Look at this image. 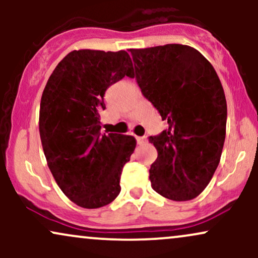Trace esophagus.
Instances as JSON below:
<instances>
[{
	"label": "esophagus",
	"mask_w": 258,
	"mask_h": 258,
	"mask_svg": "<svg viewBox=\"0 0 258 258\" xmlns=\"http://www.w3.org/2000/svg\"><path fill=\"white\" fill-rule=\"evenodd\" d=\"M137 143L139 144V146H142V144H146L147 138L146 137H137Z\"/></svg>",
	"instance_id": "obj_1"
}]
</instances>
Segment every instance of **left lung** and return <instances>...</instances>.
<instances>
[{
    "label": "left lung",
    "instance_id": "obj_1",
    "mask_svg": "<svg viewBox=\"0 0 258 258\" xmlns=\"http://www.w3.org/2000/svg\"><path fill=\"white\" fill-rule=\"evenodd\" d=\"M130 52L131 78L168 123L149 138L158 150L149 170L152 188L173 201L194 199L214 177L226 138L227 102L217 73L185 44Z\"/></svg>",
    "mask_w": 258,
    "mask_h": 258
}]
</instances>
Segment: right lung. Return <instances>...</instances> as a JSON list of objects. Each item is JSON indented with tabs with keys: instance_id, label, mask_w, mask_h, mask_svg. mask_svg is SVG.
I'll return each mask as SVG.
<instances>
[{
	"instance_id": "1",
	"label": "right lung",
	"mask_w": 258,
	"mask_h": 258,
	"mask_svg": "<svg viewBox=\"0 0 258 258\" xmlns=\"http://www.w3.org/2000/svg\"><path fill=\"white\" fill-rule=\"evenodd\" d=\"M133 75L126 51H73L61 59L40 104L41 143L61 191L76 205L98 209L115 200L120 174L135 150L133 136L100 135L106 88Z\"/></svg>"
}]
</instances>
